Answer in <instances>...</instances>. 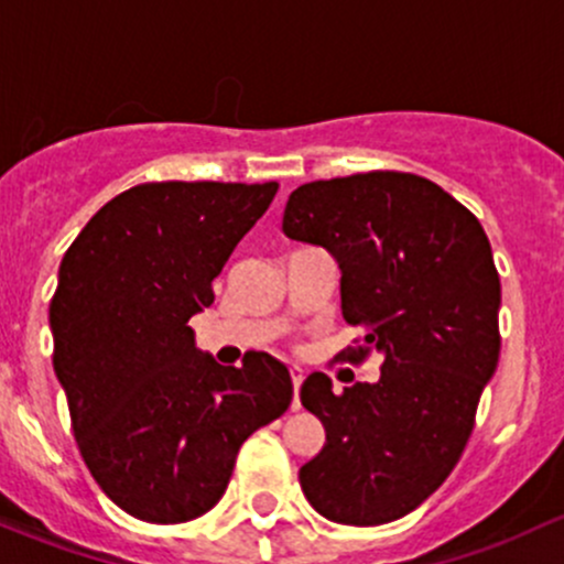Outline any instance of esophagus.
Instances as JSON below:
<instances>
[{
	"label": "esophagus",
	"instance_id": "obj_1",
	"mask_svg": "<svg viewBox=\"0 0 564 564\" xmlns=\"http://www.w3.org/2000/svg\"><path fill=\"white\" fill-rule=\"evenodd\" d=\"M290 380H293V410H301V399H299V391H301V382H304V369L301 367H290Z\"/></svg>",
	"mask_w": 564,
	"mask_h": 564
}]
</instances>
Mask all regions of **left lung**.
<instances>
[{
	"mask_svg": "<svg viewBox=\"0 0 564 564\" xmlns=\"http://www.w3.org/2000/svg\"><path fill=\"white\" fill-rule=\"evenodd\" d=\"M288 239L317 243L341 269V317L364 328L341 356H382L377 382L334 393L315 371L301 404L325 445L299 469L317 513L388 524L443 486L464 454L499 361V274L478 217L429 178L369 171L301 184Z\"/></svg>",
	"mask_w": 564,
	"mask_h": 564,
	"instance_id": "8db88e82",
	"label": "left lung"
}]
</instances>
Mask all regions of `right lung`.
<instances>
[{
  "label": "right lung",
  "instance_id": "obj_1",
  "mask_svg": "<svg viewBox=\"0 0 564 564\" xmlns=\"http://www.w3.org/2000/svg\"><path fill=\"white\" fill-rule=\"evenodd\" d=\"M280 184L149 182L108 200L59 265L54 371L75 443L130 516L182 524L219 502L243 440L293 399L284 364L247 352L219 367L189 317Z\"/></svg>",
  "mask_w": 564,
  "mask_h": 564
}]
</instances>
